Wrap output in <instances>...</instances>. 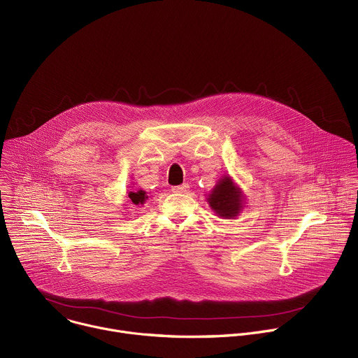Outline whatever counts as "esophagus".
I'll return each instance as SVG.
<instances>
[{
    "label": "esophagus",
    "mask_w": 358,
    "mask_h": 358,
    "mask_svg": "<svg viewBox=\"0 0 358 358\" xmlns=\"http://www.w3.org/2000/svg\"><path fill=\"white\" fill-rule=\"evenodd\" d=\"M188 188H189V185H188V184H181V185H176V187H173V188H171V191H173V192H177V194H184V192H187V191H188Z\"/></svg>",
    "instance_id": "obj_1"
}]
</instances>
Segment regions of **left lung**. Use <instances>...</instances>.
<instances>
[{
    "mask_svg": "<svg viewBox=\"0 0 358 358\" xmlns=\"http://www.w3.org/2000/svg\"><path fill=\"white\" fill-rule=\"evenodd\" d=\"M209 206L220 217H234L243 209V194L229 176H223L206 198Z\"/></svg>",
    "mask_w": 358,
    "mask_h": 358,
    "instance_id": "obj_1",
    "label": "left lung"
}]
</instances>
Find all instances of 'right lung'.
Wrapping results in <instances>:
<instances>
[{"label": "right lung", "mask_w": 358, "mask_h": 358, "mask_svg": "<svg viewBox=\"0 0 358 358\" xmlns=\"http://www.w3.org/2000/svg\"><path fill=\"white\" fill-rule=\"evenodd\" d=\"M128 198L134 205H143L145 201L148 199V195H146V191L139 189V191H129Z\"/></svg>", "instance_id": "right-lung-1"}]
</instances>
